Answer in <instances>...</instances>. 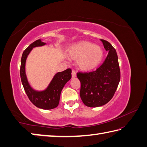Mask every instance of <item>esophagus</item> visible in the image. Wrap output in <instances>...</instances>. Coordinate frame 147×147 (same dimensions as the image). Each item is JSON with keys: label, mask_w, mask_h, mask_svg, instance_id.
<instances>
[{"label": "esophagus", "mask_w": 147, "mask_h": 147, "mask_svg": "<svg viewBox=\"0 0 147 147\" xmlns=\"http://www.w3.org/2000/svg\"><path fill=\"white\" fill-rule=\"evenodd\" d=\"M76 76V73L75 71L73 70V71H72V77H73V78H75Z\"/></svg>", "instance_id": "esophagus-1"}]
</instances>
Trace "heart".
Listing matches in <instances>:
<instances>
[{
	"instance_id": "1",
	"label": "heart",
	"mask_w": 147,
	"mask_h": 147,
	"mask_svg": "<svg viewBox=\"0 0 147 147\" xmlns=\"http://www.w3.org/2000/svg\"><path fill=\"white\" fill-rule=\"evenodd\" d=\"M69 53L78 59V65L84 70L92 69L98 65L103 57V50L99 45L88 42L74 44L69 49Z\"/></svg>"
}]
</instances>
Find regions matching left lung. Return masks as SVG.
I'll list each match as a JSON object with an SVG mask.
<instances>
[{"instance_id": "left-lung-1", "label": "left lung", "mask_w": 147, "mask_h": 147, "mask_svg": "<svg viewBox=\"0 0 147 147\" xmlns=\"http://www.w3.org/2000/svg\"><path fill=\"white\" fill-rule=\"evenodd\" d=\"M108 54L104 62L96 70L77 73L81 82L80 97L88 107L106 105L113 97L120 80V71L117 51L110 42L100 39Z\"/></svg>"}]
</instances>
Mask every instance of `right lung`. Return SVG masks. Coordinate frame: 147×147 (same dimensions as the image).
<instances>
[{"label":"right lung","instance_id":"obj_1","mask_svg":"<svg viewBox=\"0 0 147 147\" xmlns=\"http://www.w3.org/2000/svg\"><path fill=\"white\" fill-rule=\"evenodd\" d=\"M46 45L41 39L36 41L28 46L22 54L20 66V77L24 90L28 99L34 105L43 110H51L57 107L59 105L60 94L65 83L71 78V69H67L62 72H59L53 78L50 84L45 90L37 91L31 87L28 83L25 73V62L28 54L33 48L42 47Z\"/></svg>","mask_w":147,"mask_h":147}]
</instances>
